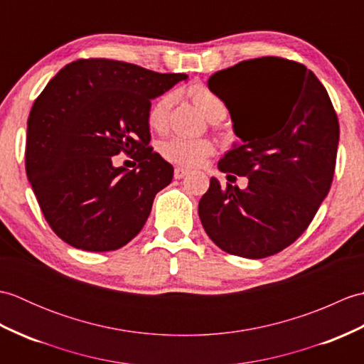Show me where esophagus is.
<instances>
[{
    "label": "esophagus",
    "instance_id": "obj_1",
    "mask_svg": "<svg viewBox=\"0 0 364 364\" xmlns=\"http://www.w3.org/2000/svg\"><path fill=\"white\" fill-rule=\"evenodd\" d=\"M189 173L188 168H183V167H176L175 172H173V176L176 178V180H181V178H184Z\"/></svg>",
    "mask_w": 364,
    "mask_h": 364
}]
</instances>
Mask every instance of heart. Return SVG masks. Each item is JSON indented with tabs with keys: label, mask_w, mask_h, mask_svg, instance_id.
<instances>
[{
	"label": "heart",
	"mask_w": 364,
	"mask_h": 364,
	"mask_svg": "<svg viewBox=\"0 0 364 364\" xmlns=\"http://www.w3.org/2000/svg\"><path fill=\"white\" fill-rule=\"evenodd\" d=\"M189 94L194 100V103L203 111L208 119H223L227 114V107L222 100L205 86H194L191 87ZM173 105V94H164L151 103L149 114H146V122L150 128L162 129L167 125V119L170 109ZM214 151L213 144L208 139H192L184 136H173L167 139L161 145V154L167 161L175 162L180 166H198L210 156Z\"/></svg>",
	"instance_id": "1"
}]
</instances>
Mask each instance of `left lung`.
<instances>
[{
  "label": "left lung",
  "instance_id": "1",
  "mask_svg": "<svg viewBox=\"0 0 364 364\" xmlns=\"http://www.w3.org/2000/svg\"><path fill=\"white\" fill-rule=\"evenodd\" d=\"M208 87L225 103L242 141L218 167L247 176L249 186L222 188L213 176L200 220L223 252L270 257L304 233L328 194L339 141L333 105L311 70L275 56L215 72Z\"/></svg>",
  "mask_w": 364,
  "mask_h": 364
}]
</instances>
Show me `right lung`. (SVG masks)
<instances>
[{"mask_svg":"<svg viewBox=\"0 0 364 364\" xmlns=\"http://www.w3.org/2000/svg\"><path fill=\"white\" fill-rule=\"evenodd\" d=\"M184 73L112 59H78L46 84L31 109L25 164L38 206L64 242L86 252L127 245L149 219L173 167L153 151L151 100ZM127 152L138 166L115 168Z\"/></svg>","mask_w":364,"mask_h":364,"instance_id":"obj_1","label":"right lung"}]
</instances>
